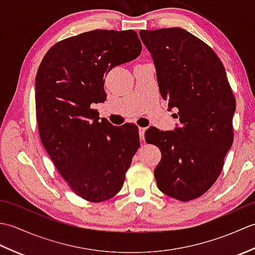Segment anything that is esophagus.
Wrapping results in <instances>:
<instances>
[{"mask_svg":"<svg viewBox=\"0 0 255 255\" xmlns=\"http://www.w3.org/2000/svg\"><path fill=\"white\" fill-rule=\"evenodd\" d=\"M144 131H145V128L139 127V136H140V140H141V141H143L144 140Z\"/></svg>","mask_w":255,"mask_h":255,"instance_id":"34e87169","label":"esophagus"}]
</instances>
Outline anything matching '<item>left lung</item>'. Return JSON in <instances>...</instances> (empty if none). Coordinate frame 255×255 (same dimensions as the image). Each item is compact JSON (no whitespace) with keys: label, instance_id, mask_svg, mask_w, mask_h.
<instances>
[{"label":"left lung","instance_id":"obj_1","mask_svg":"<svg viewBox=\"0 0 255 255\" xmlns=\"http://www.w3.org/2000/svg\"><path fill=\"white\" fill-rule=\"evenodd\" d=\"M155 64L162 97L178 110L174 131L155 127L145 141L162 158L154 169L159 189L181 202L202 196L217 181L234 141L236 99L216 52L181 27L140 30Z\"/></svg>","mask_w":255,"mask_h":255}]
</instances>
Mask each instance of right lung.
Instances as JSON below:
<instances>
[{
	"label": "right lung",
	"instance_id": "obj_1",
	"mask_svg": "<svg viewBox=\"0 0 255 255\" xmlns=\"http://www.w3.org/2000/svg\"><path fill=\"white\" fill-rule=\"evenodd\" d=\"M137 32L94 29L58 41L35 80L41 142L70 188L100 203L121 191L140 145L136 125H113L92 104L104 103V77L141 53Z\"/></svg>",
	"mask_w": 255,
	"mask_h": 255
}]
</instances>
